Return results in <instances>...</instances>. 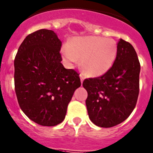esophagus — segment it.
<instances>
[{
	"instance_id": "34e87169",
	"label": "esophagus",
	"mask_w": 153,
	"mask_h": 153,
	"mask_svg": "<svg viewBox=\"0 0 153 153\" xmlns=\"http://www.w3.org/2000/svg\"><path fill=\"white\" fill-rule=\"evenodd\" d=\"M79 77H80V80H81V82H83L84 79H85V76H83V74H81L80 75H79Z\"/></svg>"
}]
</instances>
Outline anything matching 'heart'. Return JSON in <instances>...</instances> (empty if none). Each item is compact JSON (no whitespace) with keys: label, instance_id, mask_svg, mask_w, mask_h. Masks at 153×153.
I'll use <instances>...</instances> for the list:
<instances>
[{"label":"heart","instance_id":"1","mask_svg":"<svg viewBox=\"0 0 153 153\" xmlns=\"http://www.w3.org/2000/svg\"><path fill=\"white\" fill-rule=\"evenodd\" d=\"M117 53L114 40L99 36L74 38L62 48L67 63L72 64L80 59L82 71L92 77L106 74L114 64Z\"/></svg>","mask_w":153,"mask_h":153}]
</instances>
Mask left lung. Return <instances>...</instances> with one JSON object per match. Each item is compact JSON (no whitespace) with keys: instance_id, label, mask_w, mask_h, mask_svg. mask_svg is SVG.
Segmentation results:
<instances>
[{"instance_id":"obj_1","label":"left lung","mask_w":153,"mask_h":153,"mask_svg":"<svg viewBox=\"0 0 153 153\" xmlns=\"http://www.w3.org/2000/svg\"><path fill=\"white\" fill-rule=\"evenodd\" d=\"M140 64L131 43L120 39L115 61L106 74L84 79L86 100L91 121L111 127L125 120L137 104L140 91Z\"/></svg>"}]
</instances>
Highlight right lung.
<instances>
[{
    "label": "right lung",
    "mask_w": 153,
    "mask_h": 153,
    "mask_svg": "<svg viewBox=\"0 0 153 153\" xmlns=\"http://www.w3.org/2000/svg\"><path fill=\"white\" fill-rule=\"evenodd\" d=\"M61 47L54 31L39 29L26 36L15 57L18 103L39 125L51 127L62 122L74 91L81 86L79 74L61 63Z\"/></svg>",
    "instance_id": "1"
}]
</instances>
